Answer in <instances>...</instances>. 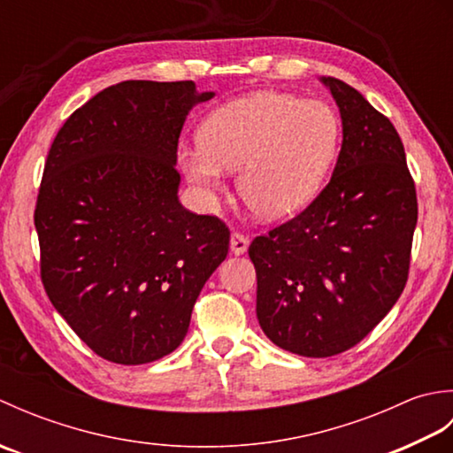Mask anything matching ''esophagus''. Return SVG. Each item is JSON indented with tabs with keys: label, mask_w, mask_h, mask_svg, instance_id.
Masks as SVG:
<instances>
[{
	"label": "esophagus",
	"mask_w": 453,
	"mask_h": 453,
	"mask_svg": "<svg viewBox=\"0 0 453 453\" xmlns=\"http://www.w3.org/2000/svg\"><path fill=\"white\" fill-rule=\"evenodd\" d=\"M229 247H232V253L243 255L247 251V247H249V237L243 235V234H239V232H234L232 242H229Z\"/></svg>",
	"instance_id": "obj_1"
}]
</instances>
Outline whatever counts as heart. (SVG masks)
<instances>
[{
  "label": "heart",
  "instance_id": "b5f03b06",
  "mask_svg": "<svg viewBox=\"0 0 453 453\" xmlns=\"http://www.w3.org/2000/svg\"><path fill=\"white\" fill-rule=\"evenodd\" d=\"M342 122L329 103L265 91L211 112L200 138L179 148L187 177L206 195L237 171V190L257 216L276 219L310 202L341 148Z\"/></svg>",
  "mask_w": 453,
  "mask_h": 453
}]
</instances>
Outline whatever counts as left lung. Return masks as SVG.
I'll use <instances>...</instances> for the list:
<instances>
[{
  "instance_id": "left-lung-1",
  "label": "left lung",
  "mask_w": 453,
  "mask_h": 453,
  "mask_svg": "<svg viewBox=\"0 0 453 453\" xmlns=\"http://www.w3.org/2000/svg\"><path fill=\"white\" fill-rule=\"evenodd\" d=\"M323 83L342 119L329 185L249 247L261 329L307 358L352 349L389 313L405 290L418 218L395 127L349 83Z\"/></svg>"
}]
</instances>
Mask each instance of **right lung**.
I'll return each instance as SVG.
<instances>
[{
    "mask_svg": "<svg viewBox=\"0 0 453 453\" xmlns=\"http://www.w3.org/2000/svg\"><path fill=\"white\" fill-rule=\"evenodd\" d=\"M195 81H122L58 130L35 208L41 280L56 311L101 358L159 360L227 257L218 216L180 206L175 169Z\"/></svg>",
    "mask_w": 453,
    "mask_h": 453,
    "instance_id": "obj_1",
    "label": "right lung"
}]
</instances>
